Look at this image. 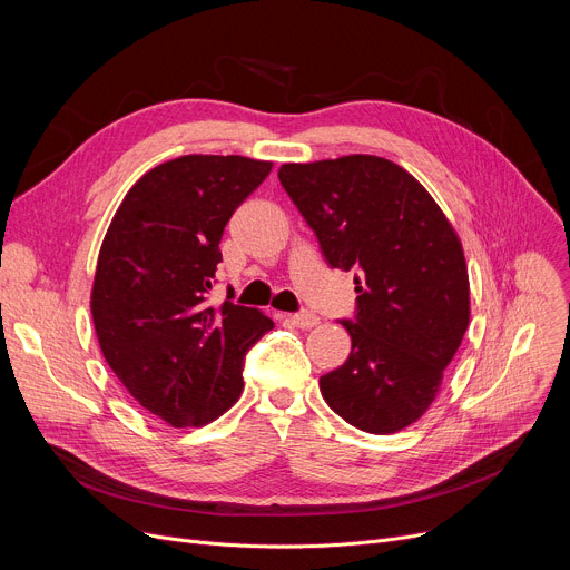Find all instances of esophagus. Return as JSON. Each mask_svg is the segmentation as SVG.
I'll list each match as a JSON object with an SVG mask.
<instances>
[{
	"label": "esophagus",
	"mask_w": 570,
	"mask_h": 570,
	"mask_svg": "<svg viewBox=\"0 0 570 570\" xmlns=\"http://www.w3.org/2000/svg\"><path fill=\"white\" fill-rule=\"evenodd\" d=\"M291 321H293L297 327H303V331H309V327H314V325L321 323V318H318L314 312H297V314L291 316Z\"/></svg>",
	"instance_id": "obj_1"
}]
</instances>
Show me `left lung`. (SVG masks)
Instances as JSON below:
<instances>
[{"label":"left lung","mask_w":570,"mask_h":570,"mask_svg":"<svg viewBox=\"0 0 570 570\" xmlns=\"http://www.w3.org/2000/svg\"><path fill=\"white\" fill-rule=\"evenodd\" d=\"M279 183L316 233L331 267L357 269L346 363L321 376L337 415L393 434L434 402L469 325L462 243L441 207L402 166L348 155L284 164Z\"/></svg>","instance_id":"left-lung-1"}]
</instances>
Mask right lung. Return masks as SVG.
I'll return each instance as SVG.
<instances>
[{
	"label": "right lung",
	"instance_id": "right-lung-1",
	"mask_svg": "<svg viewBox=\"0 0 570 570\" xmlns=\"http://www.w3.org/2000/svg\"><path fill=\"white\" fill-rule=\"evenodd\" d=\"M273 164L187 155L129 189L108 226L92 286L106 363L129 395L173 428H200L243 393L247 351L275 323L207 293L228 219Z\"/></svg>",
	"mask_w": 570,
	"mask_h": 570
}]
</instances>
